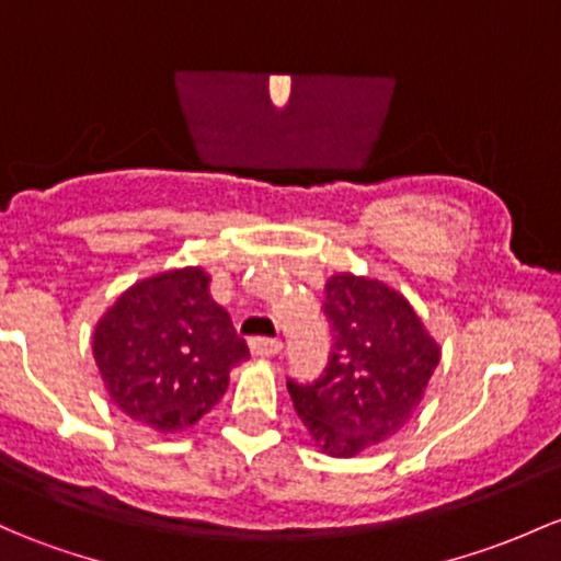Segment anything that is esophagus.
<instances>
[{
  "label": "esophagus",
  "mask_w": 561,
  "mask_h": 561,
  "mask_svg": "<svg viewBox=\"0 0 561 561\" xmlns=\"http://www.w3.org/2000/svg\"><path fill=\"white\" fill-rule=\"evenodd\" d=\"M250 352L255 357H274V355H279V352H282V341L257 335V339L250 341Z\"/></svg>",
  "instance_id": "34e87169"
}]
</instances>
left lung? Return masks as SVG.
Masks as SVG:
<instances>
[{
    "mask_svg": "<svg viewBox=\"0 0 561 561\" xmlns=\"http://www.w3.org/2000/svg\"><path fill=\"white\" fill-rule=\"evenodd\" d=\"M330 355L314 381L287 379L293 405L330 457H355L411 420L440 350L411 304L385 282L335 274L322 304Z\"/></svg>",
    "mask_w": 561,
    "mask_h": 561,
    "instance_id": "1",
    "label": "left lung"
}]
</instances>
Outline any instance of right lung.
Instances as JSON below:
<instances>
[{
	"label": "right lung",
	"mask_w": 561,
	"mask_h": 561,
	"mask_svg": "<svg viewBox=\"0 0 561 561\" xmlns=\"http://www.w3.org/2000/svg\"><path fill=\"white\" fill-rule=\"evenodd\" d=\"M93 357L112 403L161 433L196 424L250 357L202 268H176L128 287L93 333Z\"/></svg>",
	"instance_id": "right-lung-1"
}]
</instances>
